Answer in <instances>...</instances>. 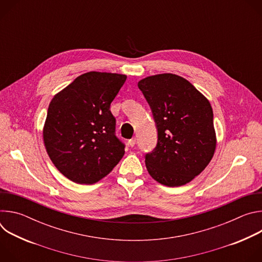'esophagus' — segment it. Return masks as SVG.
Instances as JSON below:
<instances>
[{
  "label": "esophagus",
  "instance_id": "obj_1",
  "mask_svg": "<svg viewBox=\"0 0 262 262\" xmlns=\"http://www.w3.org/2000/svg\"><path fill=\"white\" fill-rule=\"evenodd\" d=\"M136 138H133V139H130V140H128V145L130 146V147H134L135 145H136Z\"/></svg>",
  "mask_w": 262,
  "mask_h": 262
}]
</instances>
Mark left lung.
<instances>
[{"label":"left lung","instance_id":"1","mask_svg":"<svg viewBox=\"0 0 262 262\" xmlns=\"http://www.w3.org/2000/svg\"><path fill=\"white\" fill-rule=\"evenodd\" d=\"M138 87L158 129L157 146L145 156L148 173L167 186L186 184L206 168L215 150L210 103L189 81L173 73L147 77Z\"/></svg>","mask_w":262,"mask_h":262}]
</instances>
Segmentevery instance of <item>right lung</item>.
<instances>
[{
	"mask_svg": "<svg viewBox=\"0 0 262 262\" xmlns=\"http://www.w3.org/2000/svg\"><path fill=\"white\" fill-rule=\"evenodd\" d=\"M125 81L124 74L90 71L52 99L43 142L55 167L71 181L93 184L124 156L110 105Z\"/></svg>",
	"mask_w": 262,
	"mask_h": 262,
	"instance_id": "obj_1",
	"label": "right lung"
}]
</instances>
